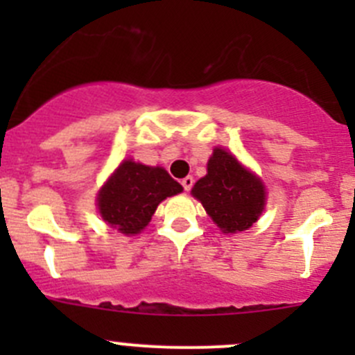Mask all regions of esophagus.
<instances>
[{
    "label": "esophagus",
    "instance_id": "obj_1",
    "mask_svg": "<svg viewBox=\"0 0 355 355\" xmlns=\"http://www.w3.org/2000/svg\"><path fill=\"white\" fill-rule=\"evenodd\" d=\"M192 185H194V178L192 177H185L184 180H182V187H184V191H191Z\"/></svg>",
    "mask_w": 355,
    "mask_h": 355
}]
</instances>
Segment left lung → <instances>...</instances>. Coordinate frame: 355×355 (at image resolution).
Wrapping results in <instances>:
<instances>
[{
    "mask_svg": "<svg viewBox=\"0 0 355 355\" xmlns=\"http://www.w3.org/2000/svg\"><path fill=\"white\" fill-rule=\"evenodd\" d=\"M192 196L202 202L206 213L223 234L252 227L266 200L263 182L245 170L237 157L220 148L213 151L207 161V175L196 182Z\"/></svg>",
    "mask_w": 355,
    "mask_h": 355,
    "instance_id": "left-lung-1",
    "label": "left lung"
}]
</instances>
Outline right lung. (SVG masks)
Instances as JSON below:
<instances>
[{"mask_svg": "<svg viewBox=\"0 0 355 355\" xmlns=\"http://www.w3.org/2000/svg\"><path fill=\"white\" fill-rule=\"evenodd\" d=\"M182 191V185L163 168L127 159L99 191L98 207L110 227L134 235L151 221L161 200Z\"/></svg>", "mask_w": 355, "mask_h": 355, "instance_id": "add662e5", "label": "right lung"}]
</instances>
